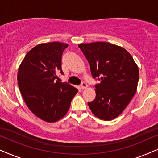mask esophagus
<instances>
[{
	"label": "esophagus",
	"instance_id": "esophagus-1",
	"mask_svg": "<svg viewBox=\"0 0 158 158\" xmlns=\"http://www.w3.org/2000/svg\"><path fill=\"white\" fill-rule=\"evenodd\" d=\"M87 87H88L87 84H86L85 82H82L81 84V88H82V89H85V88H86Z\"/></svg>",
	"mask_w": 158,
	"mask_h": 158
}]
</instances>
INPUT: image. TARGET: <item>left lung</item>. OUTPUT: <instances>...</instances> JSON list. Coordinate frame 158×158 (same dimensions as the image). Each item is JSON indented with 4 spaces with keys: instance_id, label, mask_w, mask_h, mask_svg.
I'll list each match as a JSON object with an SVG mask.
<instances>
[{
    "instance_id": "8db88e82",
    "label": "left lung",
    "mask_w": 158,
    "mask_h": 158,
    "mask_svg": "<svg viewBox=\"0 0 158 158\" xmlns=\"http://www.w3.org/2000/svg\"><path fill=\"white\" fill-rule=\"evenodd\" d=\"M90 64L96 96L88 102L93 114L102 120L117 117L127 106L137 90L139 73L132 57L126 49L108 42L81 44Z\"/></svg>"
}]
</instances>
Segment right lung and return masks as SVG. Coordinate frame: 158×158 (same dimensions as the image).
Returning a JSON list of instances; mask_svg holds the SVG:
<instances>
[{"mask_svg": "<svg viewBox=\"0 0 158 158\" xmlns=\"http://www.w3.org/2000/svg\"><path fill=\"white\" fill-rule=\"evenodd\" d=\"M68 44L50 42L34 47L19 67L17 79L26 104L34 114L47 122L65 115L78 90L56 81L62 70V55Z\"/></svg>", "mask_w": 158, "mask_h": 158, "instance_id": "1", "label": "right lung"}]
</instances>
